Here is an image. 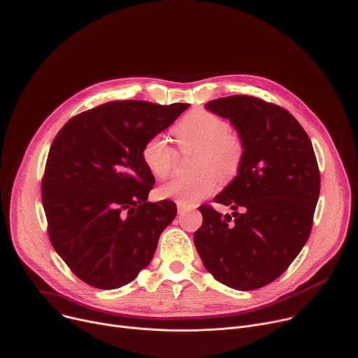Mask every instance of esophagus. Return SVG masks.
<instances>
[{"label":"esophagus","mask_w":358,"mask_h":358,"mask_svg":"<svg viewBox=\"0 0 358 358\" xmlns=\"http://www.w3.org/2000/svg\"><path fill=\"white\" fill-rule=\"evenodd\" d=\"M177 207H178V214H182V213H185V211H187V207H185V206H182V204H178Z\"/></svg>","instance_id":"34e87169"}]
</instances>
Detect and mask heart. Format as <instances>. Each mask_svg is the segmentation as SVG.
Here are the masks:
<instances>
[{
    "label": "heart",
    "mask_w": 358,
    "mask_h": 358,
    "mask_svg": "<svg viewBox=\"0 0 358 358\" xmlns=\"http://www.w3.org/2000/svg\"><path fill=\"white\" fill-rule=\"evenodd\" d=\"M173 134L182 152L197 151L192 161V170L197 173L161 187L164 199L187 207L196 206L215 192L217 175L222 181H230L238 174L245 145L240 133L231 129L221 115L201 108L192 110L174 125ZM141 158L155 178H167L177 162V151L164 136L155 134L143 145Z\"/></svg>",
    "instance_id": "1"
}]
</instances>
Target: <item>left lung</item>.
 Instances as JSON below:
<instances>
[{"label": "left lung", "mask_w": 358, "mask_h": 358, "mask_svg": "<svg viewBox=\"0 0 358 358\" xmlns=\"http://www.w3.org/2000/svg\"><path fill=\"white\" fill-rule=\"evenodd\" d=\"M206 108L231 121L245 154L237 177L214 197L234 213L200 206L203 225L194 244L217 281L241 291L262 288L288 268L310 237L320 196L313 144L287 110L255 96H224Z\"/></svg>", "instance_id": "1"}]
</instances>
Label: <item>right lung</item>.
<instances>
[{
    "label": "right lung",
    "mask_w": 358,
    "mask_h": 358,
    "mask_svg": "<svg viewBox=\"0 0 358 358\" xmlns=\"http://www.w3.org/2000/svg\"><path fill=\"white\" fill-rule=\"evenodd\" d=\"M188 107L111 101L73 117L54 138L41 182L48 237L84 282L118 288L150 264L177 207L147 201L155 180L141 150Z\"/></svg>",
    "instance_id": "obj_1"
}]
</instances>
